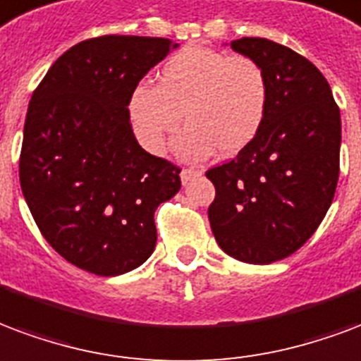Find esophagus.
Wrapping results in <instances>:
<instances>
[{
  "label": "esophagus",
  "mask_w": 361,
  "mask_h": 361,
  "mask_svg": "<svg viewBox=\"0 0 361 361\" xmlns=\"http://www.w3.org/2000/svg\"><path fill=\"white\" fill-rule=\"evenodd\" d=\"M201 176V170H193V168H185V170H181L180 178H181V183L185 185L189 181L193 180V178H199Z\"/></svg>",
  "instance_id": "34e87169"
}]
</instances>
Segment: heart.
<instances>
[{
  "instance_id": "heart-1",
  "label": "heart",
  "mask_w": 361,
  "mask_h": 361,
  "mask_svg": "<svg viewBox=\"0 0 361 361\" xmlns=\"http://www.w3.org/2000/svg\"><path fill=\"white\" fill-rule=\"evenodd\" d=\"M268 111V82L262 66L247 55L202 45H185L166 59L159 85L140 82L128 97L133 132L147 151L160 153L183 122L189 124L176 151L183 159H204L218 149L237 154L260 132Z\"/></svg>"
}]
</instances>
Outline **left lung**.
Listing matches in <instances>:
<instances>
[{
	"instance_id": "obj_1",
	"label": "left lung",
	"mask_w": 361,
	"mask_h": 361,
	"mask_svg": "<svg viewBox=\"0 0 361 361\" xmlns=\"http://www.w3.org/2000/svg\"><path fill=\"white\" fill-rule=\"evenodd\" d=\"M231 49L255 59L268 82V111L255 141L210 168L208 220L226 255L247 264L287 258L314 235L338 181L341 113L308 59L266 38Z\"/></svg>"
}]
</instances>
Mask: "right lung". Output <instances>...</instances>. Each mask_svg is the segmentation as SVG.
Wrapping results in <instances>:
<instances>
[{"mask_svg":"<svg viewBox=\"0 0 361 361\" xmlns=\"http://www.w3.org/2000/svg\"><path fill=\"white\" fill-rule=\"evenodd\" d=\"M176 47L145 36L85 39L32 93L24 199L45 241L95 276L126 274L153 255L154 210L181 188L180 168L141 149L128 114L130 92Z\"/></svg>","mask_w":361,"mask_h":361,"instance_id":"obj_1","label":"right lung"}]
</instances>
